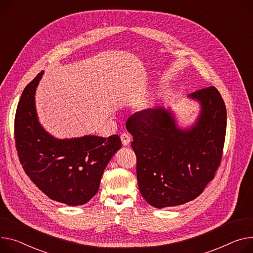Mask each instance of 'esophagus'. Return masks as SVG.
Segmentation results:
<instances>
[{
	"instance_id": "34e87169",
	"label": "esophagus",
	"mask_w": 253,
	"mask_h": 253,
	"mask_svg": "<svg viewBox=\"0 0 253 253\" xmlns=\"http://www.w3.org/2000/svg\"><path fill=\"white\" fill-rule=\"evenodd\" d=\"M121 140H122L123 145H124V146H127V145L130 143V141H131V138H130V136H129V134H127V133L121 134Z\"/></svg>"
}]
</instances>
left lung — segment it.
Wrapping results in <instances>:
<instances>
[{
	"label": "left lung",
	"mask_w": 253,
	"mask_h": 253,
	"mask_svg": "<svg viewBox=\"0 0 253 253\" xmlns=\"http://www.w3.org/2000/svg\"><path fill=\"white\" fill-rule=\"evenodd\" d=\"M200 106L194 123L180 127L171 109L155 108L133 114L126 123L133 136L141 195L157 209L176 207L203 193L220 166L227 112L214 86L192 92Z\"/></svg>",
	"instance_id": "8db88e82"
}]
</instances>
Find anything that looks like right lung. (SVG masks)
Segmentation results:
<instances>
[{
	"label": "right lung",
	"mask_w": 253,
	"mask_h": 253,
	"mask_svg": "<svg viewBox=\"0 0 253 253\" xmlns=\"http://www.w3.org/2000/svg\"><path fill=\"white\" fill-rule=\"evenodd\" d=\"M39 73L24 88L15 115L16 148L30 180L50 199L82 206L98 191L100 179L113 156L122 146L118 135H85L58 139L39 121L36 90Z\"/></svg>",
	"instance_id": "obj_1"
}]
</instances>
